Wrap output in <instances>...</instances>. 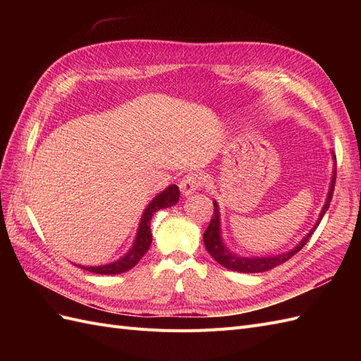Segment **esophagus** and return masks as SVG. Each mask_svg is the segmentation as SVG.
<instances>
[{
  "mask_svg": "<svg viewBox=\"0 0 361 361\" xmlns=\"http://www.w3.org/2000/svg\"><path fill=\"white\" fill-rule=\"evenodd\" d=\"M202 183H203L202 174L191 171V173L185 174V176L182 178V180L179 182V188L183 195H190L194 191H197L202 187Z\"/></svg>",
  "mask_w": 361,
  "mask_h": 361,
  "instance_id": "34e87169",
  "label": "esophagus"
}]
</instances>
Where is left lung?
<instances>
[{"instance_id":"left-lung-1","label":"left lung","mask_w":361,"mask_h":361,"mask_svg":"<svg viewBox=\"0 0 361 361\" xmlns=\"http://www.w3.org/2000/svg\"><path fill=\"white\" fill-rule=\"evenodd\" d=\"M333 158L336 159V155H333ZM334 185H336V164H334L333 180H331V185H330L329 197H326V202L322 207L318 223L314 224V227L307 233V236H305L302 241L293 250L288 251V253L277 255V256H269V257H239V256H235L232 251H228L227 247L221 241V236H220V211H218L216 202H214V215L211 218L209 226H207V228L203 233V243H204L207 253H209L218 262V264L223 265L224 268L232 269V271H238V272H264V271H269V269L276 268L281 264H285V262H288L292 256L297 255L298 251L305 244H307L310 236L314 232V228L319 226L324 214L330 207V202H331L333 191H334Z\"/></svg>"}]
</instances>
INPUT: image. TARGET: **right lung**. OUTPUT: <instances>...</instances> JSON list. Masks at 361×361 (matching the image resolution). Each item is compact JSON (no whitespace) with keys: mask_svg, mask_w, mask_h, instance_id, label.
<instances>
[{"mask_svg":"<svg viewBox=\"0 0 361 361\" xmlns=\"http://www.w3.org/2000/svg\"><path fill=\"white\" fill-rule=\"evenodd\" d=\"M179 200V188L176 185H170L169 188L164 190L161 194H158L157 197L150 202V204L146 207V211L141 216V223L138 227V232L135 236V243L128 251V255H125L122 259H118L116 262H111L108 265L102 267H80L85 271L94 272V274H120V272H125L130 268H134L140 259L146 255V251L149 250L152 244V232H150V220L152 215H154L157 211L162 209V207H169L176 204Z\"/></svg>","mask_w":361,"mask_h":361,"instance_id":"obj_1","label":"right lung"}]
</instances>
